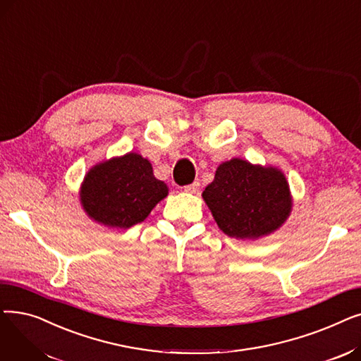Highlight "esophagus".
Segmentation results:
<instances>
[{"label":"esophagus","instance_id":"1","mask_svg":"<svg viewBox=\"0 0 361 361\" xmlns=\"http://www.w3.org/2000/svg\"><path fill=\"white\" fill-rule=\"evenodd\" d=\"M199 181H195L193 184H188L184 187V192L185 193H190V195H197L199 193Z\"/></svg>","mask_w":361,"mask_h":361}]
</instances>
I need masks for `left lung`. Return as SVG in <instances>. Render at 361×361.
I'll return each instance as SVG.
<instances>
[{
  "label": "left lung",
  "mask_w": 361,
  "mask_h": 361,
  "mask_svg": "<svg viewBox=\"0 0 361 361\" xmlns=\"http://www.w3.org/2000/svg\"><path fill=\"white\" fill-rule=\"evenodd\" d=\"M202 197L219 228L238 240H257L275 233L293 211L286 174L276 166L240 158L219 164Z\"/></svg>",
  "instance_id": "1"
}]
</instances>
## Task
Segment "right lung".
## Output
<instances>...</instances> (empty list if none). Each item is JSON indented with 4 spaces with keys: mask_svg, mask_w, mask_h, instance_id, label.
I'll return each instance as SVG.
<instances>
[{
    "mask_svg": "<svg viewBox=\"0 0 361 361\" xmlns=\"http://www.w3.org/2000/svg\"><path fill=\"white\" fill-rule=\"evenodd\" d=\"M86 215L108 228L127 230L143 222L168 196V187L154 176L150 161L136 152L94 164L80 185Z\"/></svg>",
    "mask_w": 361,
    "mask_h": 361,
    "instance_id": "right-lung-1",
    "label": "right lung"
}]
</instances>
